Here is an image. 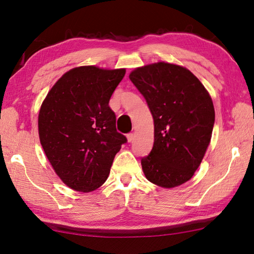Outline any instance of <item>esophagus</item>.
<instances>
[{
  "label": "esophagus",
  "instance_id": "esophagus-1",
  "mask_svg": "<svg viewBox=\"0 0 254 254\" xmlns=\"http://www.w3.org/2000/svg\"><path fill=\"white\" fill-rule=\"evenodd\" d=\"M127 142H128V143L133 142V139H134V133H128L127 135Z\"/></svg>",
  "mask_w": 254,
  "mask_h": 254
}]
</instances>
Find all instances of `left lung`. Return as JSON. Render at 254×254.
I'll return each mask as SVG.
<instances>
[{
  "label": "left lung",
  "mask_w": 254,
  "mask_h": 254,
  "mask_svg": "<svg viewBox=\"0 0 254 254\" xmlns=\"http://www.w3.org/2000/svg\"><path fill=\"white\" fill-rule=\"evenodd\" d=\"M154 119V146L141 160L147 180L170 189L189 181L212 137L215 110L203 84L188 68L158 62L128 75Z\"/></svg>",
  "instance_id": "8db88e82"
}]
</instances>
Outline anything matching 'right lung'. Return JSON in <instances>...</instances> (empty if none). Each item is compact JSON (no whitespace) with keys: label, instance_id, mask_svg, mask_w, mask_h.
Wrapping results in <instances>:
<instances>
[{"label":"right lung","instance_id":"1","mask_svg":"<svg viewBox=\"0 0 254 254\" xmlns=\"http://www.w3.org/2000/svg\"><path fill=\"white\" fill-rule=\"evenodd\" d=\"M126 68L69 69L48 93L38 117L41 146L65 185L90 192L104 185L127 137L116 127L111 95Z\"/></svg>","mask_w":254,"mask_h":254}]
</instances>
